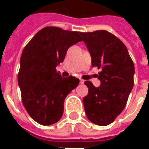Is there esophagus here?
<instances>
[{
	"instance_id": "esophagus-1",
	"label": "esophagus",
	"mask_w": 149,
	"mask_h": 149,
	"mask_svg": "<svg viewBox=\"0 0 149 149\" xmlns=\"http://www.w3.org/2000/svg\"><path fill=\"white\" fill-rule=\"evenodd\" d=\"M84 80H82V79H81V80H80V83H81V84H84Z\"/></svg>"
}]
</instances>
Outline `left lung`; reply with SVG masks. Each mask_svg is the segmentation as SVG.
I'll return each mask as SVG.
<instances>
[{
  "label": "left lung",
  "mask_w": 149,
  "mask_h": 149,
  "mask_svg": "<svg viewBox=\"0 0 149 149\" xmlns=\"http://www.w3.org/2000/svg\"><path fill=\"white\" fill-rule=\"evenodd\" d=\"M80 34L90 53L93 67L102 69L98 76L99 87L91 81L84 82L88 88L83 99L84 111L91 122L106 126L127 104L134 84V65L126 46L111 33L98 30Z\"/></svg>",
  "instance_id": "1"
}]
</instances>
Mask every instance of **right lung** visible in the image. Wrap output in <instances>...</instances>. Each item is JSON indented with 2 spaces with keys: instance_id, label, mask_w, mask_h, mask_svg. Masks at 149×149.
Segmentation results:
<instances>
[{
  "instance_id": "right-lung-1",
  "label": "right lung",
  "mask_w": 149,
  "mask_h": 149,
  "mask_svg": "<svg viewBox=\"0 0 149 149\" xmlns=\"http://www.w3.org/2000/svg\"><path fill=\"white\" fill-rule=\"evenodd\" d=\"M81 40L78 32L49 26L40 30L24 47L18 84L25 109L40 125L60 120L65 98L80 82L72 76L62 77L56 68L63 62L68 48Z\"/></svg>"
}]
</instances>
